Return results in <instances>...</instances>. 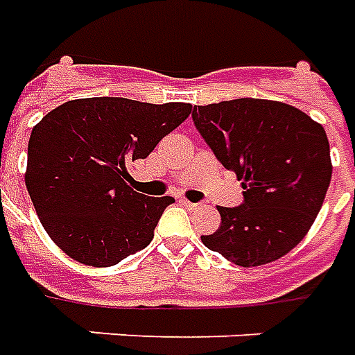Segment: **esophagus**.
Segmentation results:
<instances>
[{"label":"esophagus","mask_w":355,"mask_h":355,"mask_svg":"<svg viewBox=\"0 0 355 355\" xmlns=\"http://www.w3.org/2000/svg\"><path fill=\"white\" fill-rule=\"evenodd\" d=\"M182 205L185 206V208H189V210H198V208H200V205H197V202H189V200H185V198L182 200Z\"/></svg>","instance_id":"1"}]
</instances>
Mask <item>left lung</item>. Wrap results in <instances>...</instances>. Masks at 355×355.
<instances>
[{
  "instance_id": "obj_1",
  "label": "left lung",
  "mask_w": 355,
  "mask_h": 355,
  "mask_svg": "<svg viewBox=\"0 0 355 355\" xmlns=\"http://www.w3.org/2000/svg\"><path fill=\"white\" fill-rule=\"evenodd\" d=\"M193 122L245 189L241 206H218L220 230L200 241L243 268L283 258L310 231L331 183L323 125L293 105L248 97L195 107Z\"/></svg>"
}]
</instances>
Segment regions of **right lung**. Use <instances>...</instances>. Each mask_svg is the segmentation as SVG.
Masks as SVG:
<instances>
[{
    "label": "right lung",
    "mask_w": 355,
    "mask_h": 355,
    "mask_svg": "<svg viewBox=\"0 0 355 355\" xmlns=\"http://www.w3.org/2000/svg\"><path fill=\"white\" fill-rule=\"evenodd\" d=\"M193 112L189 103L89 97L62 103L32 130L24 183L62 252L109 268L149 245L172 197H145L128 168Z\"/></svg>",
    "instance_id": "1"
}]
</instances>
